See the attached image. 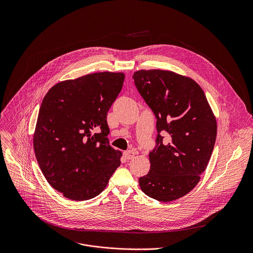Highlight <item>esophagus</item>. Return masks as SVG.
I'll return each instance as SVG.
<instances>
[{
    "label": "esophagus",
    "mask_w": 253,
    "mask_h": 253,
    "mask_svg": "<svg viewBox=\"0 0 253 253\" xmlns=\"http://www.w3.org/2000/svg\"><path fill=\"white\" fill-rule=\"evenodd\" d=\"M135 156V152L132 151V150H128V151H126L124 153V157L126 159V160H131L132 158H134Z\"/></svg>",
    "instance_id": "obj_1"
}]
</instances>
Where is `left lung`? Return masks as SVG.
Returning <instances> with one entry per match:
<instances>
[{"label":"left lung","mask_w":253,"mask_h":253,"mask_svg":"<svg viewBox=\"0 0 253 253\" xmlns=\"http://www.w3.org/2000/svg\"><path fill=\"white\" fill-rule=\"evenodd\" d=\"M134 84L157 118L156 146L141 190L160 202H171L199 183L211 157L217 125L202 87L192 79L165 70H140ZM161 133L168 134L162 142Z\"/></svg>","instance_id":"8db88e82"}]
</instances>
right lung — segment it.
<instances>
[{"instance_id": "add662e5", "label": "right lung", "mask_w": 253, "mask_h": 253, "mask_svg": "<svg viewBox=\"0 0 253 253\" xmlns=\"http://www.w3.org/2000/svg\"><path fill=\"white\" fill-rule=\"evenodd\" d=\"M124 73L88 74L53 85L41 104L33 138L40 169L49 185L72 201L98 196L121 165L109 144V109Z\"/></svg>"}]
</instances>
